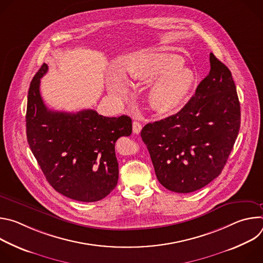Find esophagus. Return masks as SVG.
<instances>
[{"label":"esophagus","instance_id":"1","mask_svg":"<svg viewBox=\"0 0 263 263\" xmlns=\"http://www.w3.org/2000/svg\"><path fill=\"white\" fill-rule=\"evenodd\" d=\"M141 129H142L141 124H140L139 122L134 121V122H133V132H134L135 134H139L140 131H141Z\"/></svg>","mask_w":263,"mask_h":263}]
</instances>
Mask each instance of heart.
<instances>
[{
  "label": "heart",
  "instance_id": "obj_1",
  "mask_svg": "<svg viewBox=\"0 0 263 263\" xmlns=\"http://www.w3.org/2000/svg\"><path fill=\"white\" fill-rule=\"evenodd\" d=\"M181 64V58L172 53H146L130 62L128 71L132 80L139 84L155 81L152 103L158 111L171 112L182 104L195 81L193 71ZM108 88L119 98H124L129 91V85L120 79L110 81Z\"/></svg>",
  "mask_w": 263,
  "mask_h": 263
}]
</instances>
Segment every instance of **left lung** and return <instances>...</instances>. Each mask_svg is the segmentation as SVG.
Returning a JSON list of instances; mask_svg holds the SVG:
<instances>
[{"label": "left lung", "instance_id": "1", "mask_svg": "<svg viewBox=\"0 0 263 263\" xmlns=\"http://www.w3.org/2000/svg\"><path fill=\"white\" fill-rule=\"evenodd\" d=\"M210 71L179 112L141 132L155 174L166 190L196 192L219 176L240 128V104L230 69L210 53Z\"/></svg>", "mask_w": 263, "mask_h": 263}]
</instances>
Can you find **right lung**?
Wrapping results in <instances>:
<instances>
[{"mask_svg": "<svg viewBox=\"0 0 263 263\" xmlns=\"http://www.w3.org/2000/svg\"><path fill=\"white\" fill-rule=\"evenodd\" d=\"M47 71L44 63L28 91L26 132L31 151L56 192L80 202L100 201L118 184L115 145L132 133V120L106 118L92 109L76 114L50 110L40 91Z\"/></svg>", "mask_w": 263, "mask_h": 263, "instance_id": "right-lung-1", "label": "right lung"}]
</instances>
